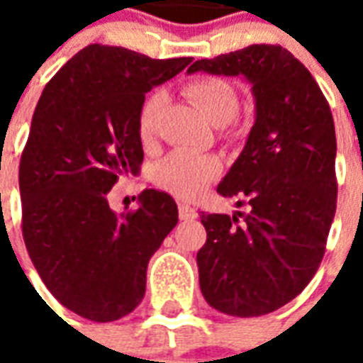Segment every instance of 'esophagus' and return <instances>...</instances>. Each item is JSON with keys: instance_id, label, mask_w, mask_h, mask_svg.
<instances>
[{"instance_id": "obj_1", "label": "esophagus", "mask_w": 363, "mask_h": 363, "mask_svg": "<svg viewBox=\"0 0 363 363\" xmlns=\"http://www.w3.org/2000/svg\"><path fill=\"white\" fill-rule=\"evenodd\" d=\"M179 218L182 221H192L198 218V212L190 204H179Z\"/></svg>"}]
</instances>
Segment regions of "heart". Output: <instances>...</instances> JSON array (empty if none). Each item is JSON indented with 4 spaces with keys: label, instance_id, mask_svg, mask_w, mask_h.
Listing matches in <instances>:
<instances>
[{
    "label": "heart",
    "instance_id": "heart-1",
    "mask_svg": "<svg viewBox=\"0 0 363 363\" xmlns=\"http://www.w3.org/2000/svg\"><path fill=\"white\" fill-rule=\"evenodd\" d=\"M192 103L202 111L206 118L213 124H228L239 108V99L235 89L223 79L204 77L189 83L184 87ZM165 104V95L161 91L151 93L142 104L138 130L142 142H151L157 130L159 112ZM221 173V161L210 153L179 150L169 153L167 157L153 167V182L159 189L167 190L177 198H194Z\"/></svg>",
    "mask_w": 363,
    "mask_h": 363
}]
</instances>
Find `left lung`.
Returning <instances> with one entry per match:
<instances>
[{
    "instance_id": "left-lung-1",
    "label": "left lung",
    "mask_w": 363,
    "mask_h": 363,
    "mask_svg": "<svg viewBox=\"0 0 363 363\" xmlns=\"http://www.w3.org/2000/svg\"><path fill=\"white\" fill-rule=\"evenodd\" d=\"M245 77L255 124L218 184L249 212L202 213L200 289L233 317L267 315L299 296L317 272L336 212V135L327 99L286 48L252 44L198 60L189 74Z\"/></svg>"
}]
</instances>
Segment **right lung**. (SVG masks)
<instances>
[{
	"mask_svg": "<svg viewBox=\"0 0 363 363\" xmlns=\"http://www.w3.org/2000/svg\"><path fill=\"white\" fill-rule=\"evenodd\" d=\"M190 62L89 44L38 99L19 165L23 237L52 296L85 319L111 323L134 311L147 262L179 221L163 190L145 189L128 213L114 212L106 194L142 169L145 93Z\"/></svg>",
	"mask_w": 363,
	"mask_h": 363,
	"instance_id": "right-lung-1",
	"label": "right lung"
}]
</instances>
